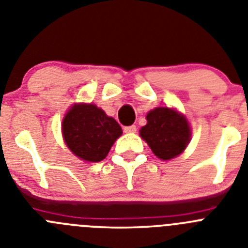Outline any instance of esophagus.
Segmentation results:
<instances>
[{
    "label": "esophagus",
    "mask_w": 248,
    "mask_h": 248,
    "mask_svg": "<svg viewBox=\"0 0 248 248\" xmlns=\"http://www.w3.org/2000/svg\"><path fill=\"white\" fill-rule=\"evenodd\" d=\"M124 131H125V133H135V131H137V126L135 125L124 126Z\"/></svg>",
    "instance_id": "esophagus-1"
}]
</instances>
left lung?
Instances as JSON below:
<instances>
[{
  "label": "left lung",
  "mask_w": 248,
  "mask_h": 248,
  "mask_svg": "<svg viewBox=\"0 0 248 248\" xmlns=\"http://www.w3.org/2000/svg\"><path fill=\"white\" fill-rule=\"evenodd\" d=\"M146 125L140 129V137L159 159H174L190 143L189 122L175 109L157 107L146 114Z\"/></svg>",
  "instance_id": "8db88e82"
}]
</instances>
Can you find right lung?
I'll use <instances>...</instances> for the list:
<instances>
[{
	"label": "right lung",
	"instance_id": "obj_1",
	"mask_svg": "<svg viewBox=\"0 0 248 248\" xmlns=\"http://www.w3.org/2000/svg\"><path fill=\"white\" fill-rule=\"evenodd\" d=\"M122 128L95 104H74L63 118L62 134L76 156L84 161H102L122 135Z\"/></svg>",
	"mask_w": 248,
	"mask_h": 248
}]
</instances>
